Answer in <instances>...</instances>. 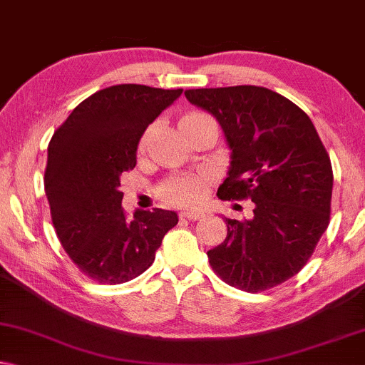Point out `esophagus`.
Here are the masks:
<instances>
[{
    "label": "esophagus",
    "instance_id": "34e87169",
    "mask_svg": "<svg viewBox=\"0 0 365 365\" xmlns=\"http://www.w3.org/2000/svg\"><path fill=\"white\" fill-rule=\"evenodd\" d=\"M203 217H205L203 211H195V210H186L181 213V218H186V220H200Z\"/></svg>",
    "mask_w": 365,
    "mask_h": 365
}]
</instances>
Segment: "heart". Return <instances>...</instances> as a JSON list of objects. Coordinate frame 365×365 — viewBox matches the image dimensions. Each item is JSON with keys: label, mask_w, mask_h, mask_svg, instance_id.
Listing matches in <instances>:
<instances>
[{"label": "heart", "mask_w": 365, "mask_h": 365, "mask_svg": "<svg viewBox=\"0 0 365 365\" xmlns=\"http://www.w3.org/2000/svg\"><path fill=\"white\" fill-rule=\"evenodd\" d=\"M203 113H190L182 116V120L195 118ZM206 191H208V178L206 175H178L170 178L160 186V197L175 206H196L205 200Z\"/></svg>", "instance_id": "heart-1"}]
</instances>
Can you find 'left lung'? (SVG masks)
Wrapping results in <instances>:
<instances>
[{
	"mask_svg": "<svg viewBox=\"0 0 365 365\" xmlns=\"http://www.w3.org/2000/svg\"><path fill=\"white\" fill-rule=\"evenodd\" d=\"M217 118L230 148L222 200L254 201L252 218H225L227 238L208 250L213 271L238 289L265 291L298 274L330 222V157L294 103L259 86L187 89Z\"/></svg>",
	"mask_w": 365,
	"mask_h": 365,
	"instance_id": "obj_1",
	"label": "left lung"
}]
</instances>
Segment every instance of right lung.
Listing matches in <instances>:
<instances>
[{"instance_id":"right-lung-1","label":"right lung","mask_w":365,"mask_h":365,"mask_svg":"<svg viewBox=\"0 0 365 365\" xmlns=\"http://www.w3.org/2000/svg\"><path fill=\"white\" fill-rule=\"evenodd\" d=\"M182 94L118 84L91 94L53 133L47 148L45 195L58 240L93 281L121 284L145 272L178 213L121 210V174L137 164L148 125Z\"/></svg>"}]
</instances>
